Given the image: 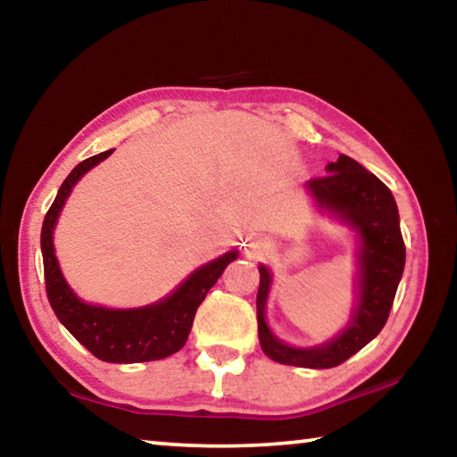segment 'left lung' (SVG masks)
I'll list each match as a JSON object with an SVG mask.
<instances>
[{
	"instance_id": "1",
	"label": "left lung",
	"mask_w": 457,
	"mask_h": 457,
	"mask_svg": "<svg viewBox=\"0 0 457 457\" xmlns=\"http://www.w3.org/2000/svg\"><path fill=\"white\" fill-rule=\"evenodd\" d=\"M327 171L322 177H312L306 185L320 207L340 213L359 231V304L343 335L316 349H294L280 343L268 328L264 311L270 272L260 266L256 298L260 345L270 359L282 365L330 369L351 359L385 327L403 276L405 244L397 204L389 187L346 154H338L335 163L327 165Z\"/></svg>"
}]
</instances>
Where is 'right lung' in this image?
<instances>
[{
	"label": "right lung",
	"mask_w": 457,
	"mask_h": 457,
	"mask_svg": "<svg viewBox=\"0 0 457 457\" xmlns=\"http://www.w3.org/2000/svg\"><path fill=\"white\" fill-rule=\"evenodd\" d=\"M111 151L98 153L95 157L76 165L72 173L60 185L58 195L50 205L42 226V258L46 294L58 320L80 345L106 362H145L171 357L187 343L189 330L199 304L204 303L212 286L218 282L223 270L237 258V252H228L221 258L210 262L197 272H193L171 296L137 311H111L103 306L84 304L68 284L54 256L52 231L56 226L58 213L71 195L74 183L80 177L104 161Z\"/></svg>",
	"instance_id": "1"
}]
</instances>
